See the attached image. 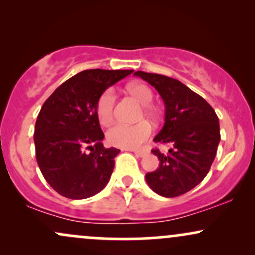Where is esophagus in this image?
<instances>
[{
  "instance_id": "esophagus-1",
  "label": "esophagus",
  "mask_w": 255,
  "mask_h": 255,
  "mask_svg": "<svg viewBox=\"0 0 255 255\" xmlns=\"http://www.w3.org/2000/svg\"><path fill=\"white\" fill-rule=\"evenodd\" d=\"M134 153H135V156L136 157H145L146 154L148 153L147 151H145V150H135V151H133Z\"/></svg>"
}]
</instances>
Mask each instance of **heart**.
<instances>
[{
	"instance_id": "b5f03b06",
	"label": "heart",
	"mask_w": 255,
	"mask_h": 255,
	"mask_svg": "<svg viewBox=\"0 0 255 255\" xmlns=\"http://www.w3.org/2000/svg\"><path fill=\"white\" fill-rule=\"evenodd\" d=\"M128 91L141 104L146 105L145 113L148 116H154V110L147 104L152 102L151 90L144 84H131ZM116 95L114 89H107L99 96L97 102V116L102 125H109L115 114ZM152 133V126L147 121L139 122L136 125L116 124L108 130L107 139L113 146L121 148H136L148 139Z\"/></svg>"
}]
</instances>
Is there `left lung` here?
I'll return each instance as SVG.
<instances>
[{
    "mask_svg": "<svg viewBox=\"0 0 255 255\" xmlns=\"http://www.w3.org/2000/svg\"><path fill=\"white\" fill-rule=\"evenodd\" d=\"M134 75L153 86L164 102V126L154 141L171 146L165 154L152 150L159 166L145 175L146 182L162 197L182 195L210 171L221 140L219 120L211 105L176 79L141 71Z\"/></svg>",
    "mask_w": 255,
    "mask_h": 255,
    "instance_id": "1",
    "label": "left lung"
}]
</instances>
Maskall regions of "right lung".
Returning a JSON list of instances; mask_svg holds the SVG:
<instances>
[{
  "label": "right lung",
  "mask_w": 255,
  "mask_h": 255,
  "mask_svg": "<svg viewBox=\"0 0 255 255\" xmlns=\"http://www.w3.org/2000/svg\"><path fill=\"white\" fill-rule=\"evenodd\" d=\"M131 73L83 71L60 85L43 104L34 127L37 163L46 182L62 197H93L109 182L120 150L103 146L96 108L108 87Z\"/></svg>",
  "instance_id": "1"
}]
</instances>
